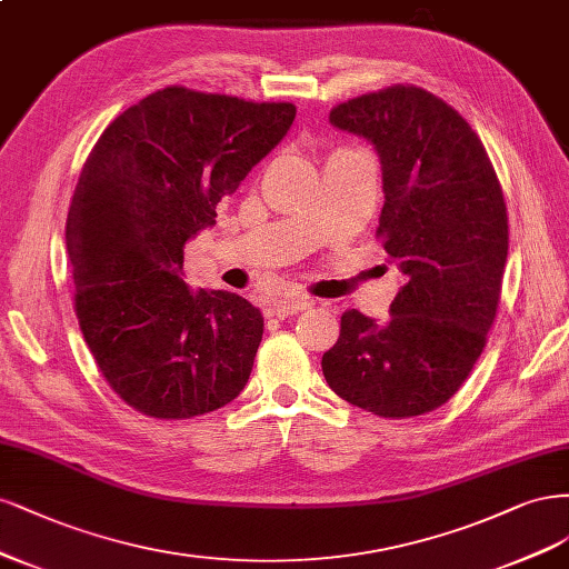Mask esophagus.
<instances>
[{"label":"esophagus","mask_w":569,"mask_h":569,"mask_svg":"<svg viewBox=\"0 0 569 569\" xmlns=\"http://www.w3.org/2000/svg\"><path fill=\"white\" fill-rule=\"evenodd\" d=\"M311 302L302 296H283V298H277L271 302V311L277 315L279 319H286V317H292L298 315V311L307 309Z\"/></svg>","instance_id":"esophagus-1"}]
</instances>
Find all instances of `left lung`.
Wrapping results in <instances>:
<instances>
[{
  "label": "left lung",
  "instance_id": "8db88e82",
  "mask_svg": "<svg viewBox=\"0 0 569 569\" xmlns=\"http://www.w3.org/2000/svg\"><path fill=\"white\" fill-rule=\"evenodd\" d=\"M331 122L380 156L376 236L405 286L385 323L347 309L321 357L338 397L380 418L423 416L458 392L497 319L506 200L480 137L428 89L392 84L333 106Z\"/></svg>",
  "mask_w": 569,
  "mask_h": 569
}]
</instances>
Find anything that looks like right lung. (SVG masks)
I'll use <instances>...</instances> for the list:
<instances>
[{
  "label": "right lung",
  "instance_id": "add662e5",
  "mask_svg": "<svg viewBox=\"0 0 569 569\" xmlns=\"http://www.w3.org/2000/svg\"><path fill=\"white\" fill-rule=\"evenodd\" d=\"M296 120L288 101L164 87L127 108L87 156L66 243L80 331L134 411L184 420L241 395L264 321L236 292L181 281L184 243Z\"/></svg>",
  "mask_w": 569,
  "mask_h": 569
}]
</instances>
